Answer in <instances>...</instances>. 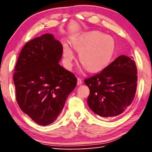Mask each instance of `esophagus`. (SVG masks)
Returning a JSON list of instances; mask_svg holds the SVG:
<instances>
[{
	"label": "esophagus",
	"instance_id": "1",
	"mask_svg": "<svg viewBox=\"0 0 152 152\" xmlns=\"http://www.w3.org/2000/svg\"><path fill=\"white\" fill-rule=\"evenodd\" d=\"M82 84V80L80 78H77V84H78V85H81Z\"/></svg>",
	"mask_w": 152,
	"mask_h": 152
}]
</instances>
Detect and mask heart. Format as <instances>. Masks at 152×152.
<instances>
[{
    "mask_svg": "<svg viewBox=\"0 0 152 152\" xmlns=\"http://www.w3.org/2000/svg\"><path fill=\"white\" fill-rule=\"evenodd\" d=\"M71 45L78 53L79 61L84 69L91 72H99L104 70L111 62L116 44L113 37L98 31H92L74 36ZM63 62L66 68L73 66L76 56L68 44H64Z\"/></svg>",
    "mask_w": 152,
    "mask_h": 152,
    "instance_id": "1",
    "label": "heart"
}]
</instances>
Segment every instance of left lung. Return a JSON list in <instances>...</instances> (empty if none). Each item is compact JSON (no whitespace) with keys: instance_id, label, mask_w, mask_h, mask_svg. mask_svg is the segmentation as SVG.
Wrapping results in <instances>:
<instances>
[{"instance_id":"1","label":"left lung","mask_w":152,"mask_h":152,"mask_svg":"<svg viewBox=\"0 0 152 152\" xmlns=\"http://www.w3.org/2000/svg\"><path fill=\"white\" fill-rule=\"evenodd\" d=\"M137 68L133 58L120 56L101 73L86 79L88 105L102 117L121 114L132 103L137 88Z\"/></svg>"}]
</instances>
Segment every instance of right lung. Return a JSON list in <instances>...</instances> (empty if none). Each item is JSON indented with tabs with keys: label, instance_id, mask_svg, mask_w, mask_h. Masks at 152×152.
<instances>
[{
	"label": "right lung",
	"instance_id": "right-lung-1",
	"mask_svg": "<svg viewBox=\"0 0 152 152\" xmlns=\"http://www.w3.org/2000/svg\"><path fill=\"white\" fill-rule=\"evenodd\" d=\"M63 47L51 33L31 40L20 51L13 80L20 109L46 126L58 119L77 79L59 62Z\"/></svg>",
	"mask_w": 152,
	"mask_h": 152
}]
</instances>
